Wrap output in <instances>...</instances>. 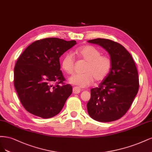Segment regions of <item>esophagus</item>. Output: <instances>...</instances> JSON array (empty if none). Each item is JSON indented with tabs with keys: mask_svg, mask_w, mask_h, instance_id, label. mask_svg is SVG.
Listing matches in <instances>:
<instances>
[{
	"mask_svg": "<svg viewBox=\"0 0 152 152\" xmlns=\"http://www.w3.org/2000/svg\"><path fill=\"white\" fill-rule=\"evenodd\" d=\"M72 91H73V93H74L75 94H80V93L81 89L80 88H78L77 86H75L74 88H73Z\"/></svg>",
	"mask_w": 152,
	"mask_h": 152,
	"instance_id": "1",
	"label": "esophagus"
}]
</instances>
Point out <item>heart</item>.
<instances>
[{
    "mask_svg": "<svg viewBox=\"0 0 152 152\" xmlns=\"http://www.w3.org/2000/svg\"><path fill=\"white\" fill-rule=\"evenodd\" d=\"M76 53L82 60L86 62L83 73L76 74L70 77L71 84L85 88L90 86L94 80L102 81L108 76L111 70L112 61L111 58L102 55V52L91 45H85L76 50ZM75 58L72 53L68 52L64 56L61 61L62 69L67 74L72 75L75 71Z\"/></svg>",
    "mask_w": 152,
    "mask_h": 152,
    "instance_id": "obj_1",
    "label": "heart"
}]
</instances>
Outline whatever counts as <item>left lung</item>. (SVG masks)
Segmentation results:
<instances>
[{
    "label": "left lung",
    "mask_w": 152,
    "mask_h": 152,
    "mask_svg": "<svg viewBox=\"0 0 152 152\" xmlns=\"http://www.w3.org/2000/svg\"><path fill=\"white\" fill-rule=\"evenodd\" d=\"M88 42L104 48L112 61L108 76L99 86L90 90L88 112L91 118L99 122L119 119L128 112L138 91V73L135 62L129 52L116 42L96 38Z\"/></svg>",
    "instance_id": "8db88e82"
}]
</instances>
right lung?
I'll return each mask as SVG.
<instances>
[{
	"label": "right lung",
	"mask_w": 152,
	"mask_h": 152,
	"mask_svg": "<svg viewBox=\"0 0 152 152\" xmlns=\"http://www.w3.org/2000/svg\"><path fill=\"white\" fill-rule=\"evenodd\" d=\"M75 40L58 38L37 40L18 58L14 85L26 111L42 118L58 114L72 91L60 70L59 57L76 45Z\"/></svg>",
	"instance_id": "1"
}]
</instances>
